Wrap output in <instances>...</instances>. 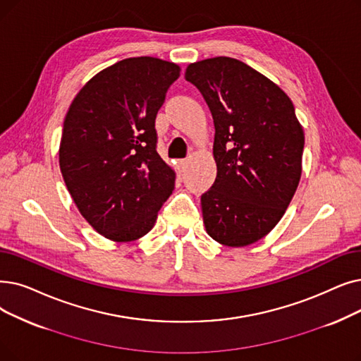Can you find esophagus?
<instances>
[{
  "label": "esophagus",
  "instance_id": "obj_1",
  "mask_svg": "<svg viewBox=\"0 0 361 361\" xmlns=\"http://www.w3.org/2000/svg\"><path fill=\"white\" fill-rule=\"evenodd\" d=\"M185 166H187V159H180L177 162V169H178L180 174H183V172L185 171Z\"/></svg>",
  "mask_w": 361,
  "mask_h": 361
}]
</instances>
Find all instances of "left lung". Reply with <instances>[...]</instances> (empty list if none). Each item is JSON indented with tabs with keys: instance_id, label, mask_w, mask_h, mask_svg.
<instances>
[{
	"instance_id": "obj_1",
	"label": "left lung",
	"mask_w": 361,
	"mask_h": 361,
	"mask_svg": "<svg viewBox=\"0 0 361 361\" xmlns=\"http://www.w3.org/2000/svg\"><path fill=\"white\" fill-rule=\"evenodd\" d=\"M185 80L212 114L216 178L200 197L209 236L242 247L283 216L302 171L304 131L285 91L243 61L214 57L187 66Z\"/></svg>"
}]
</instances>
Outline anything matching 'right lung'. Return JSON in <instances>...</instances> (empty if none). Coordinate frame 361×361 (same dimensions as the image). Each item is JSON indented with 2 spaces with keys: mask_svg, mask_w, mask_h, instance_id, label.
Masks as SVG:
<instances>
[{
  "mask_svg": "<svg viewBox=\"0 0 361 361\" xmlns=\"http://www.w3.org/2000/svg\"><path fill=\"white\" fill-rule=\"evenodd\" d=\"M180 66L131 57L99 72L76 94L59 162L68 190L92 228L115 242L149 233L176 184L156 150L154 119Z\"/></svg>",
  "mask_w": 361,
  "mask_h": 361,
  "instance_id": "obj_1",
  "label": "right lung"
}]
</instances>
